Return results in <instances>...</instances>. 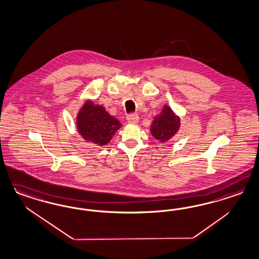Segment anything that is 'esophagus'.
<instances>
[{
  "label": "esophagus",
  "instance_id": "esophagus-1",
  "mask_svg": "<svg viewBox=\"0 0 259 259\" xmlns=\"http://www.w3.org/2000/svg\"><path fill=\"white\" fill-rule=\"evenodd\" d=\"M126 120H127L128 123H134V124H135V123H137L139 121V116L136 113H131V114H128L126 116Z\"/></svg>",
  "mask_w": 259,
  "mask_h": 259
}]
</instances>
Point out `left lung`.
<instances>
[{
  "label": "left lung",
  "instance_id": "8db88e82",
  "mask_svg": "<svg viewBox=\"0 0 259 259\" xmlns=\"http://www.w3.org/2000/svg\"><path fill=\"white\" fill-rule=\"evenodd\" d=\"M180 126V119L167 106H164L160 115L155 117L150 132L152 136L161 142L169 140L177 133Z\"/></svg>",
  "mask_w": 259,
  "mask_h": 259
}]
</instances>
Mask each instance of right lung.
Segmentation results:
<instances>
[{
  "label": "right lung",
  "instance_id": "1",
  "mask_svg": "<svg viewBox=\"0 0 259 259\" xmlns=\"http://www.w3.org/2000/svg\"><path fill=\"white\" fill-rule=\"evenodd\" d=\"M120 122L111 116L102 106L88 101L77 116L79 134L85 141L105 146L120 127Z\"/></svg>",
  "mask_w": 259,
  "mask_h": 259
}]
</instances>
